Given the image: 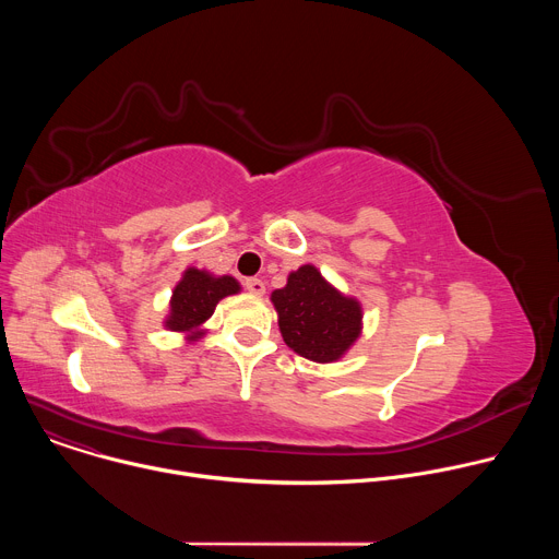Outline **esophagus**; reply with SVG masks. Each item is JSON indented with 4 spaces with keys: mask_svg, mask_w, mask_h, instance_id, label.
Here are the masks:
<instances>
[{
    "mask_svg": "<svg viewBox=\"0 0 559 559\" xmlns=\"http://www.w3.org/2000/svg\"><path fill=\"white\" fill-rule=\"evenodd\" d=\"M243 285H246V289H248L250 294H254V296H263V294H265V283H263L261 278H246Z\"/></svg>",
    "mask_w": 559,
    "mask_h": 559,
    "instance_id": "1",
    "label": "esophagus"
}]
</instances>
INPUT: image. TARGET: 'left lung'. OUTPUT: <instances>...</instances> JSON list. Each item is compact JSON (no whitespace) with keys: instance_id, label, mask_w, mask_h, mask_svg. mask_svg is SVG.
Returning <instances> with one entry per match:
<instances>
[{"instance_id":"obj_1","label":"left lung","mask_w":559,"mask_h":559,"mask_svg":"<svg viewBox=\"0 0 559 559\" xmlns=\"http://www.w3.org/2000/svg\"><path fill=\"white\" fill-rule=\"evenodd\" d=\"M272 302L283 341L307 360L334 362L360 336V302L343 296L313 265L292 272L287 285L272 292Z\"/></svg>"}]
</instances>
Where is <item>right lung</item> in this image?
Instances as JSON below:
<instances>
[{"instance_id":"1","label":"right lung","mask_w":559,"mask_h":559,"mask_svg":"<svg viewBox=\"0 0 559 559\" xmlns=\"http://www.w3.org/2000/svg\"><path fill=\"white\" fill-rule=\"evenodd\" d=\"M238 292H241V285L231 276H212L205 270L188 267L173 292L166 328L186 332L190 334V341H197L205 334L201 325L214 313L216 302Z\"/></svg>"}]
</instances>
